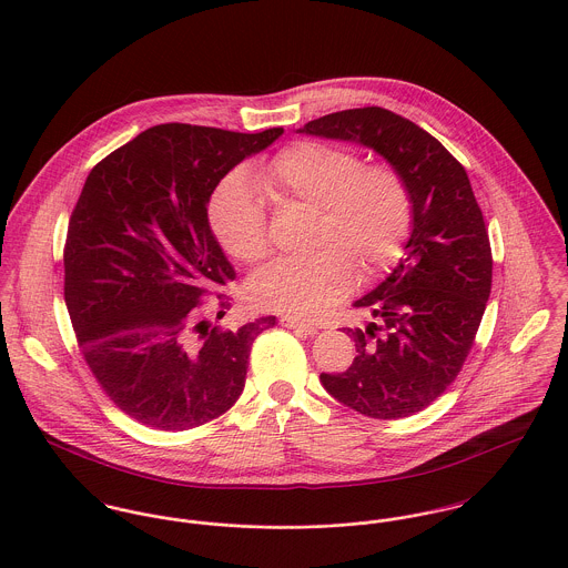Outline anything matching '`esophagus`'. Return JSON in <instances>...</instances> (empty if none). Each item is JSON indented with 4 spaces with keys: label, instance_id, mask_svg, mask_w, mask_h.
Here are the masks:
<instances>
[{
    "label": "esophagus",
    "instance_id": "esophagus-1",
    "mask_svg": "<svg viewBox=\"0 0 568 568\" xmlns=\"http://www.w3.org/2000/svg\"><path fill=\"white\" fill-rule=\"evenodd\" d=\"M280 324L284 325V327H288V329H297V332H304V334H317L320 332V327L315 324H308V322H300V320H293V317H282L280 320Z\"/></svg>",
    "mask_w": 568,
    "mask_h": 568
}]
</instances>
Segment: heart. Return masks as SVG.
Listing matches in <instances>:
<instances>
[{
	"label": "heart",
	"instance_id": "obj_1",
	"mask_svg": "<svg viewBox=\"0 0 568 568\" xmlns=\"http://www.w3.org/2000/svg\"><path fill=\"white\" fill-rule=\"evenodd\" d=\"M317 207L313 255L282 257L251 277L248 295L262 311L311 320L343 300L356 266L369 275L398 255L410 223V196L389 165H363L347 149L297 142L282 149L253 183L230 174L210 201V223L221 244L243 262L268 253L264 201Z\"/></svg>",
	"mask_w": 568,
	"mask_h": 568
}]
</instances>
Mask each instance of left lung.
Segmentation results:
<instances>
[{"label": "left lung", "instance_id": "8db88e82", "mask_svg": "<svg viewBox=\"0 0 568 568\" xmlns=\"http://www.w3.org/2000/svg\"><path fill=\"white\" fill-rule=\"evenodd\" d=\"M297 133L365 146L406 183L405 257L354 302L372 322L343 327L356 343L352 365L320 381L332 398L367 417H408L457 378L486 313L491 251L470 179L433 135L381 106L329 113Z\"/></svg>", "mask_w": 568, "mask_h": 568}]
</instances>
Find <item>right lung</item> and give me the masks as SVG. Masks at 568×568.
Returning <instances> with one entry per match:
<instances>
[{
    "label": "right lung",
    "mask_w": 568,
    "mask_h": 568,
    "mask_svg": "<svg viewBox=\"0 0 568 568\" xmlns=\"http://www.w3.org/2000/svg\"><path fill=\"white\" fill-rule=\"evenodd\" d=\"M282 133L160 124L82 185L63 257L68 313L100 387L144 426L187 430L243 394L251 345L275 317L223 329L196 315L207 291L225 308L230 295L217 291L236 275L207 203L232 168Z\"/></svg>",
    "instance_id": "1"
}]
</instances>
